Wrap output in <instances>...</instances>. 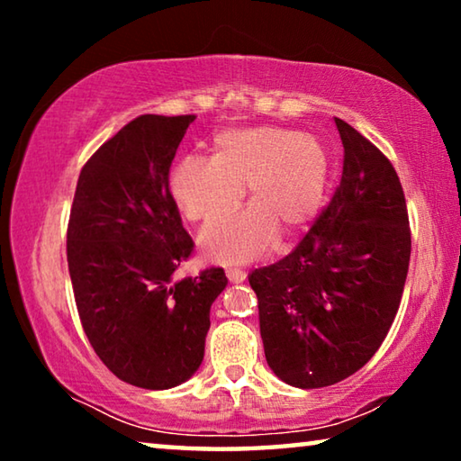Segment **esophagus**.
<instances>
[{
	"label": "esophagus",
	"instance_id": "1",
	"mask_svg": "<svg viewBox=\"0 0 461 461\" xmlns=\"http://www.w3.org/2000/svg\"><path fill=\"white\" fill-rule=\"evenodd\" d=\"M225 276H228L230 283L238 285V283H244V280H246V272L238 270V268H231V270H225Z\"/></svg>",
	"mask_w": 461,
	"mask_h": 461
}]
</instances>
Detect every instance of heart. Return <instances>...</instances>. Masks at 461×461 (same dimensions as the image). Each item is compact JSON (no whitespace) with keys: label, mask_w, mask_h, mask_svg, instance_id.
Returning <instances> with one entry per match:
<instances>
[{"label":"heart","mask_w":461,"mask_h":461,"mask_svg":"<svg viewBox=\"0 0 461 461\" xmlns=\"http://www.w3.org/2000/svg\"><path fill=\"white\" fill-rule=\"evenodd\" d=\"M330 154L315 136L283 128L225 130L212 158H185L168 176L170 197L189 221H212L236 209L244 189L252 207L201 233L209 260L244 264L305 231L321 212L330 185Z\"/></svg>","instance_id":"1"}]
</instances>
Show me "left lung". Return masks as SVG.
Here are the masks:
<instances>
[{
  "mask_svg": "<svg viewBox=\"0 0 461 461\" xmlns=\"http://www.w3.org/2000/svg\"><path fill=\"white\" fill-rule=\"evenodd\" d=\"M343 173L321 215L291 254L248 276L258 296L267 362L296 388L352 376L378 352L407 280L411 230L394 167L335 118Z\"/></svg>",
  "mask_w": 461,
  "mask_h": 461,
  "instance_id": "8db88e82",
  "label": "left lung"
}]
</instances>
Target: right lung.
<instances>
[{
  "instance_id": "obj_1",
  "label": "right lung",
  "mask_w": 461,
  "mask_h": 461,
  "mask_svg": "<svg viewBox=\"0 0 461 461\" xmlns=\"http://www.w3.org/2000/svg\"><path fill=\"white\" fill-rule=\"evenodd\" d=\"M194 115H140L83 167L68 217L67 260L87 339L120 380L165 390L203 362L223 268L175 278L193 252L168 170Z\"/></svg>"
}]
</instances>
